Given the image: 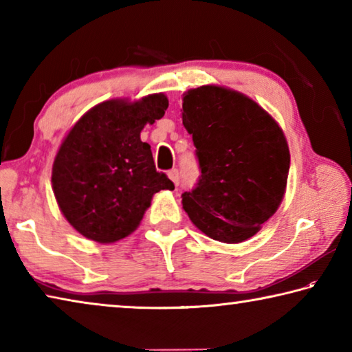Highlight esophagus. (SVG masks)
Instances as JSON below:
<instances>
[{
  "label": "esophagus",
  "instance_id": "esophagus-1",
  "mask_svg": "<svg viewBox=\"0 0 352 352\" xmlns=\"http://www.w3.org/2000/svg\"><path fill=\"white\" fill-rule=\"evenodd\" d=\"M168 175H169L170 180L174 182V184L177 186L178 182H180V174H178V170H177V169H172V170L168 172Z\"/></svg>",
  "mask_w": 352,
  "mask_h": 352
}]
</instances>
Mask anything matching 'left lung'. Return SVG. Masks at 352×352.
Returning a JSON list of instances; mask_svg holds the SVG:
<instances>
[{"instance_id": "obj_1", "label": "left lung", "mask_w": 352, "mask_h": 352, "mask_svg": "<svg viewBox=\"0 0 352 352\" xmlns=\"http://www.w3.org/2000/svg\"><path fill=\"white\" fill-rule=\"evenodd\" d=\"M183 126L200 164L183 210L214 241L239 243L281 205L290 153L283 129L262 107L231 88L204 85L183 94Z\"/></svg>"}]
</instances>
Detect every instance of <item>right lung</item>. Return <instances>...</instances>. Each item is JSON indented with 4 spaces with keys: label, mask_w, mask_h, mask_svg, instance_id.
<instances>
[{
    "label": "right lung",
    "mask_w": 352,
    "mask_h": 352,
    "mask_svg": "<svg viewBox=\"0 0 352 352\" xmlns=\"http://www.w3.org/2000/svg\"><path fill=\"white\" fill-rule=\"evenodd\" d=\"M169 100L110 99L88 110L65 136L52 164V190L69 225L87 239L113 243L138 228L153 194L174 189L155 169L141 130L164 116Z\"/></svg>",
    "instance_id": "obj_1"
}]
</instances>
